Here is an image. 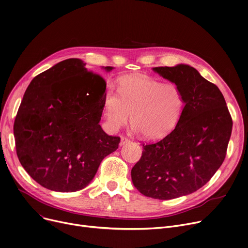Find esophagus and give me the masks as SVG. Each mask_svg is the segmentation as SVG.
I'll return each instance as SVG.
<instances>
[{"label": "esophagus", "instance_id": "obj_1", "mask_svg": "<svg viewBox=\"0 0 248 248\" xmlns=\"http://www.w3.org/2000/svg\"><path fill=\"white\" fill-rule=\"evenodd\" d=\"M128 142H131V140H129L127 138H124V137H123V138L121 139V142H120V145H121V146H124V145L128 144Z\"/></svg>", "mask_w": 248, "mask_h": 248}]
</instances>
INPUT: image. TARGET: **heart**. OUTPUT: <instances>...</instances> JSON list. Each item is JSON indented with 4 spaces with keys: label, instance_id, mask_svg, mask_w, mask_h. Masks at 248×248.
<instances>
[{
    "label": "heart",
    "instance_id": "1",
    "mask_svg": "<svg viewBox=\"0 0 248 248\" xmlns=\"http://www.w3.org/2000/svg\"><path fill=\"white\" fill-rule=\"evenodd\" d=\"M117 84V93L109 90L104 98V117L111 129L125 125L132 114L135 129L148 140H160L174 131L185 107L176 84L142 74L123 76Z\"/></svg>",
    "mask_w": 248,
    "mask_h": 248
}]
</instances>
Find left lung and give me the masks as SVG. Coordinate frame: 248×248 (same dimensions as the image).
<instances>
[{
  "label": "left lung",
  "mask_w": 248,
  "mask_h": 248,
  "mask_svg": "<svg viewBox=\"0 0 248 248\" xmlns=\"http://www.w3.org/2000/svg\"><path fill=\"white\" fill-rule=\"evenodd\" d=\"M153 70L181 89L185 107L172 133L142 145L132 181L145 196L170 200L197 191L213 177L225 159L232 120L219 88L190 65Z\"/></svg>",
  "instance_id": "8db88e82"
}]
</instances>
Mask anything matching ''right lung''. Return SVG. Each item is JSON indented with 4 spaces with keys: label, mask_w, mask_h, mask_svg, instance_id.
Instances as JSON below:
<instances>
[{
    "label": "right lung",
    "mask_w": 248,
    "mask_h": 248,
    "mask_svg": "<svg viewBox=\"0 0 248 248\" xmlns=\"http://www.w3.org/2000/svg\"><path fill=\"white\" fill-rule=\"evenodd\" d=\"M106 88L103 78L77 58L33 78L16 115L14 136L19 161L38 184L56 192L81 190L119 148L121 139L107 135L99 124Z\"/></svg>",
    "instance_id": "obj_1"
}]
</instances>
